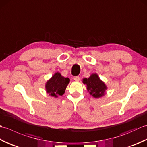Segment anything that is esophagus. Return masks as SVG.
Listing matches in <instances>:
<instances>
[{"label": "esophagus", "mask_w": 147, "mask_h": 147, "mask_svg": "<svg viewBox=\"0 0 147 147\" xmlns=\"http://www.w3.org/2000/svg\"><path fill=\"white\" fill-rule=\"evenodd\" d=\"M74 81H76V82H79L80 78L79 76H75L74 78Z\"/></svg>", "instance_id": "1"}]
</instances>
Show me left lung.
<instances>
[{"label": "left lung", "instance_id": "1", "mask_svg": "<svg viewBox=\"0 0 147 147\" xmlns=\"http://www.w3.org/2000/svg\"><path fill=\"white\" fill-rule=\"evenodd\" d=\"M83 83L86 85V89L90 95L94 98H100L105 95L107 89L105 83L102 81L97 74H92L88 78H83Z\"/></svg>", "mask_w": 147, "mask_h": 147}]
</instances>
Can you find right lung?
<instances>
[{
    "label": "right lung",
    "mask_w": 147,
    "mask_h": 147,
    "mask_svg": "<svg viewBox=\"0 0 147 147\" xmlns=\"http://www.w3.org/2000/svg\"><path fill=\"white\" fill-rule=\"evenodd\" d=\"M69 82V78L62 76L60 73L57 72L46 82L45 90L50 96L57 98L65 93Z\"/></svg>",
    "instance_id": "obj_1"
}]
</instances>
